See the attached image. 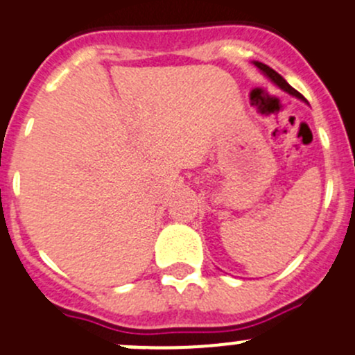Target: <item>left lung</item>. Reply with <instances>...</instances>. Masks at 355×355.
Listing matches in <instances>:
<instances>
[{
    "label": "left lung",
    "mask_w": 355,
    "mask_h": 355,
    "mask_svg": "<svg viewBox=\"0 0 355 355\" xmlns=\"http://www.w3.org/2000/svg\"><path fill=\"white\" fill-rule=\"evenodd\" d=\"M254 65L257 67L259 70H261L262 73H264L266 77H268L269 80H271L272 84H276V86L279 87V89H283L285 91V93H288V94H292V96H295V98H298V100H302V101H305V98L302 96L300 93H298L297 89H293L292 86H290L288 83H286L285 80V77H282L279 76L278 72H276V70H272L271 67H268L266 65V63H262V62H254Z\"/></svg>",
    "instance_id": "left-lung-1"
}]
</instances>
